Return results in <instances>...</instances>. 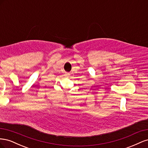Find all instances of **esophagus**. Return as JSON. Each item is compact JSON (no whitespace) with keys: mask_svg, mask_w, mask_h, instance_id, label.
I'll return each mask as SVG.
<instances>
[{"mask_svg":"<svg viewBox=\"0 0 148 148\" xmlns=\"http://www.w3.org/2000/svg\"><path fill=\"white\" fill-rule=\"evenodd\" d=\"M70 75V73H66L65 74V76H66V77H68V76Z\"/></svg>","mask_w":148,"mask_h":148,"instance_id":"esophagus-1","label":"esophagus"}]
</instances>
